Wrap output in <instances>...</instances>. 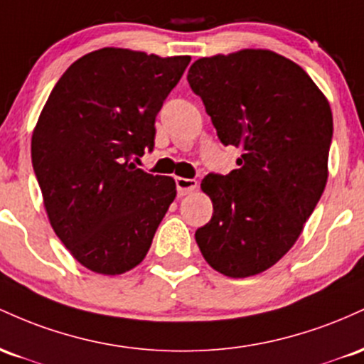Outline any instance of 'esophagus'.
Returning a JSON list of instances; mask_svg holds the SVG:
<instances>
[{
    "instance_id": "esophagus-1",
    "label": "esophagus",
    "mask_w": 364,
    "mask_h": 364,
    "mask_svg": "<svg viewBox=\"0 0 364 364\" xmlns=\"http://www.w3.org/2000/svg\"><path fill=\"white\" fill-rule=\"evenodd\" d=\"M175 183H177L178 196H187V194L194 193V191L198 189V181H194V178L177 177V178H175Z\"/></svg>"
}]
</instances>
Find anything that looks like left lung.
<instances>
[{
    "instance_id": "obj_1",
    "label": "left lung",
    "mask_w": 364,
    "mask_h": 364,
    "mask_svg": "<svg viewBox=\"0 0 364 364\" xmlns=\"http://www.w3.org/2000/svg\"><path fill=\"white\" fill-rule=\"evenodd\" d=\"M239 168L208 173L213 216L196 230L204 259L232 279L268 270L294 246L328 177L332 109L299 65L268 50L199 58L187 73Z\"/></svg>"
}]
</instances>
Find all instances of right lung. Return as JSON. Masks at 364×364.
Returning a JSON list of instances; mask_svg holds the SVG:
<instances>
[{"label": "right lung", "mask_w": 364, "mask_h": 364, "mask_svg": "<svg viewBox=\"0 0 364 364\" xmlns=\"http://www.w3.org/2000/svg\"><path fill=\"white\" fill-rule=\"evenodd\" d=\"M191 56L103 48L60 77L32 134V166L48 218L72 256L120 275L148 255L177 196L171 177L137 168L154 120Z\"/></svg>", "instance_id": "1"}]
</instances>
